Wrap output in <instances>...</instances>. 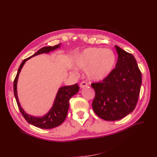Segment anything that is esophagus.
<instances>
[{
	"instance_id": "1",
	"label": "esophagus",
	"mask_w": 157,
	"mask_h": 157,
	"mask_svg": "<svg viewBox=\"0 0 157 157\" xmlns=\"http://www.w3.org/2000/svg\"><path fill=\"white\" fill-rule=\"evenodd\" d=\"M88 86L87 82H82L80 83V84H79V87H80L81 88H84L86 87V86Z\"/></svg>"
}]
</instances>
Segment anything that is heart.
<instances>
[{"label": "heart", "mask_w": 157, "mask_h": 157, "mask_svg": "<svg viewBox=\"0 0 157 157\" xmlns=\"http://www.w3.org/2000/svg\"><path fill=\"white\" fill-rule=\"evenodd\" d=\"M116 62L114 52L98 47L86 48L75 58L76 67L86 69L88 78L96 82L102 81L109 77L114 69Z\"/></svg>", "instance_id": "b5f03b06"}]
</instances>
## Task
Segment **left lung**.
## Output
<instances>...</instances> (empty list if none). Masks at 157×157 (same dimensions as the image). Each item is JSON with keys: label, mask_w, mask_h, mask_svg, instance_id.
I'll return each mask as SVG.
<instances>
[{"label": "left lung", "mask_w": 157, "mask_h": 157, "mask_svg": "<svg viewBox=\"0 0 157 157\" xmlns=\"http://www.w3.org/2000/svg\"><path fill=\"white\" fill-rule=\"evenodd\" d=\"M115 46L118 54L115 68L102 82L91 84L95 91L92 109L106 121L121 119L134 111L142 84V73L134 56Z\"/></svg>", "instance_id": "8db88e82"}]
</instances>
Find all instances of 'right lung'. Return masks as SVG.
Returning a JSON list of instances; mask_svg holds the SVG:
<instances>
[{
  "label": "right lung",
  "mask_w": 157,
  "mask_h": 157,
  "mask_svg": "<svg viewBox=\"0 0 157 157\" xmlns=\"http://www.w3.org/2000/svg\"><path fill=\"white\" fill-rule=\"evenodd\" d=\"M60 46H61V44L55 45L54 46H45V47L40 49L35 54L23 60L19 66L17 73V75L15 78L14 83H13L14 95L20 112L29 124H32L41 129H52L56 128V127L61 125L65 121L69 109V99L73 95L76 94L78 92L79 90V86L78 84H75L72 86H67L60 88L57 94L56 95L55 102L53 103V105L51 109H50V111L45 115L38 117L28 115V113H26L24 111L21 106L20 105L17 96V84L19 75L23 66L24 65L25 63L28 60L36 55L43 54V53H48L51 51H55L56 48H59Z\"/></svg>",
  "instance_id": "add662e5"
}]
</instances>
